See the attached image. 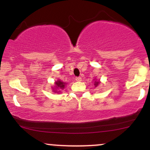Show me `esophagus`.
Listing matches in <instances>:
<instances>
[{
    "label": "esophagus",
    "mask_w": 150,
    "mask_h": 150,
    "mask_svg": "<svg viewBox=\"0 0 150 150\" xmlns=\"http://www.w3.org/2000/svg\"><path fill=\"white\" fill-rule=\"evenodd\" d=\"M75 80H76V81H77V82H81V81H82V78H81L80 77H77L75 78Z\"/></svg>",
    "instance_id": "1"
}]
</instances>
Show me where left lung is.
<instances>
[{
	"label": "left lung",
	"mask_w": 150,
	"mask_h": 150,
	"mask_svg": "<svg viewBox=\"0 0 150 150\" xmlns=\"http://www.w3.org/2000/svg\"><path fill=\"white\" fill-rule=\"evenodd\" d=\"M99 83H100V82H99V81H94V86H95V87H97L98 85H99Z\"/></svg>",
	"instance_id": "1"
}]
</instances>
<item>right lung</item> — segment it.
Wrapping results in <instances>:
<instances>
[{
    "instance_id": "add662e5",
    "label": "right lung",
    "mask_w": 150,
    "mask_h": 150,
    "mask_svg": "<svg viewBox=\"0 0 150 150\" xmlns=\"http://www.w3.org/2000/svg\"><path fill=\"white\" fill-rule=\"evenodd\" d=\"M65 82H62V81L58 80L55 82V87H53L54 88L53 89V91L55 93L56 92L59 93L61 92V89H63L65 88Z\"/></svg>"
}]
</instances>
